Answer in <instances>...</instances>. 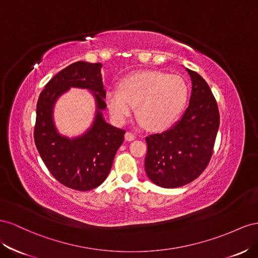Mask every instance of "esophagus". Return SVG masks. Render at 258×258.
<instances>
[{
  "label": "esophagus",
  "instance_id": "34e87169",
  "mask_svg": "<svg viewBox=\"0 0 258 258\" xmlns=\"http://www.w3.org/2000/svg\"><path fill=\"white\" fill-rule=\"evenodd\" d=\"M135 138H136V135L134 133H132V132H126V133H125V139H126V141L128 142L134 141Z\"/></svg>",
  "mask_w": 258,
  "mask_h": 258
}]
</instances>
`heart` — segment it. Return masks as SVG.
Returning <instances> with one entry per match:
<instances>
[{
    "label": "heart",
    "mask_w": 258,
    "mask_h": 258,
    "mask_svg": "<svg viewBox=\"0 0 258 258\" xmlns=\"http://www.w3.org/2000/svg\"><path fill=\"white\" fill-rule=\"evenodd\" d=\"M189 88L179 76L161 71H137L125 77L120 90L106 93L109 112L117 122L126 121L137 106V116L148 130H162L179 115L186 105Z\"/></svg>",
    "instance_id": "obj_1"
}]
</instances>
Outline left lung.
Instances as JSON below:
<instances>
[{"label":"left lung","instance_id":"8db88e82","mask_svg":"<svg viewBox=\"0 0 258 258\" xmlns=\"http://www.w3.org/2000/svg\"><path fill=\"white\" fill-rule=\"evenodd\" d=\"M187 71L192 91L185 113L170 130L146 137V173L163 188L185 186L202 174L212 158L219 126L218 106L209 84L196 71Z\"/></svg>","mask_w":258,"mask_h":258}]
</instances>
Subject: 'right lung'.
I'll return each instance as SVG.
<instances>
[{
	"label": "right lung",
	"instance_id": "obj_1",
	"mask_svg": "<svg viewBox=\"0 0 258 258\" xmlns=\"http://www.w3.org/2000/svg\"><path fill=\"white\" fill-rule=\"evenodd\" d=\"M100 68L99 62L77 61L68 66L48 81L36 105L33 134L36 149L55 179L79 191L92 190L104 182L124 141L125 131L108 124L100 112L107 106ZM69 87L93 90L99 108L93 126L75 140L56 133L51 115L55 99Z\"/></svg>",
	"mask_w": 258,
	"mask_h": 258
}]
</instances>
